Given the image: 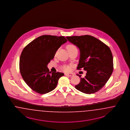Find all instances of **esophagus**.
<instances>
[{"instance_id": "34e87169", "label": "esophagus", "mask_w": 130, "mask_h": 130, "mask_svg": "<svg viewBox=\"0 0 130 130\" xmlns=\"http://www.w3.org/2000/svg\"><path fill=\"white\" fill-rule=\"evenodd\" d=\"M65 75H68L69 76H70V77H72L73 76L74 74L72 73H66Z\"/></svg>"}]
</instances>
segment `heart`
<instances>
[{
  "label": "heart",
  "instance_id": "b5f03b06",
  "mask_svg": "<svg viewBox=\"0 0 130 130\" xmlns=\"http://www.w3.org/2000/svg\"><path fill=\"white\" fill-rule=\"evenodd\" d=\"M75 46L73 45H68L67 47V50H70V49H72V48H75ZM70 69V68L68 66H64L63 67V70L64 71H68Z\"/></svg>",
  "mask_w": 130,
  "mask_h": 130
}]
</instances>
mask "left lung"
I'll return each mask as SVG.
<instances>
[{
    "mask_svg": "<svg viewBox=\"0 0 130 130\" xmlns=\"http://www.w3.org/2000/svg\"><path fill=\"white\" fill-rule=\"evenodd\" d=\"M78 47L80 58L77 69L83 68L86 76L75 88L91 94L99 91L109 80L113 70V57L110 48L102 41L90 35L66 37ZM80 78L81 75L77 74Z\"/></svg>",
    "mask_w": 130,
    "mask_h": 130,
    "instance_id": "obj_1",
    "label": "left lung"
}]
</instances>
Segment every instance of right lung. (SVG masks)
I'll return each instance as SVG.
<instances>
[{
	"label": "right lung",
	"mask_w": 130,
	"mask_h": 130,
	"mask_svg": "<svg viewBox=\"0 0 130 130\" xmlns=\"http://www.w3.org/2000/svg\"><path fill=\"white\" fill-rule=\"evenodd\" d=\"M67 41L63 36L42 35L24 48L20 57V72L33 91L43 94L55 89L64 73L51 72L47 65L61 45Z\"/></svg>",
	"instance_id": "1"
}]
</instances>
